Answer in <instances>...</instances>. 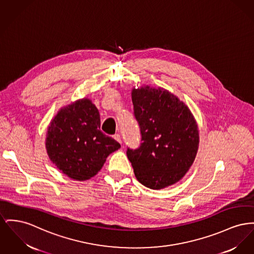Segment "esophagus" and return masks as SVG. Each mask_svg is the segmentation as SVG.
I'll return each mask as SVG.
<instances>
[{"mask_svg": "<svg viewBox=\"0 0 254 254\" xmlns=\"http://www.w3.org/2000/svg\"><path fill=\"white\" fill-rule=\"evenodd\" d=\"M113 138H114L117 142H119L120 144H122V138H121V136H120L119 134L113 135Z\"/></svg>", "mask_w": 254, "mask_h": 254, "instance_id": "34e87169", "label": "esophagus"}]
</instances>
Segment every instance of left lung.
Returning a JSON list of instances; mask_svg holds the SVG:
<instances>
[{"mask_svg":"<svg viewBox=\"0 0 254 254\" xmlns=\"http://www.w3.org/2000/svg\"><path fill=\"white\" fill-rule=\"evenodd\" d=\"M141 144L127 149L137 180L159 190L182 179L194 162L199 143L197 125L188 106L163 88L132 89Z\"/></svg>","mask_w":254,"mask_h":254,"instance_id":"8db88e82","label":"left lung"}]
</instances>
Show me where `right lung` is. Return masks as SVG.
Returning a JSON list of instances; mask_svg holds the SVG:
<instances>
[{
  "label": "right lung",
  "instance_id": "1",
  "mask_svg": "<svg viewBox=\"0 0 254 254\" xmlns=\"http://www.w3.org/2000/svg\"><path fill=\"white\" fill-rule=\"evenodd\" d=\"M100 127L99 110L89 99L61 108L47 130L46 149L51 161L75 180L96 176L107 156L121 148Z\"/></svg>",
  "mask_w": 254,
  "mask_h": 254
}]
</instances>
